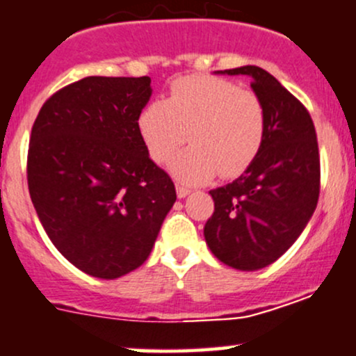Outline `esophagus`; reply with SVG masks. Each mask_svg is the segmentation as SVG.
Wrapping results in <instances>:
<instances>
[{
	"instance_id": "esophagus-1",
	"label": "esophagus",
	"mask_w": 356,
	"mask_h": 356,
	"mask_svg": "<svg viewBox=\"0 0 356 356\" xmlns=\"http://www.w3.org/2000/svg\"><path fill=\"white\" fill-rule=\"evenodd\" d=\"M175 191H177V196L179 197H186L191 193L188 188H184V186H181V184H177V188H175Z\"/></svg>"
}]
</instances>
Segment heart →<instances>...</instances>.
<instances>
[{"label": "heart", "instance_id": "obj_1", "mask_svg": "<svg viewBox=\"0 0 356 356\" xmlns=\"http://www.w3.org/2000/svg\"><path fill=\"white\" fill-rule=\"evenodd\" d=\"M148 155L165 163L189 138L193 147L172 162L186 182H204L218 172L234 179L256 160L266 138V109L259 97L225 78L193 74L172 81L163 102L138 114Z\"/></svg>", "mask_w": 356, "mask_h": 356}]
</instances>
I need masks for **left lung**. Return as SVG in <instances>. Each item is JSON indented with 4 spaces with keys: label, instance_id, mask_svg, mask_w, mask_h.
<instances>
[{
    "label": "left lung",
    "instance_id": "8db88e82",
    "mask_svg": "<svg viewBox=\"0 0 356 356\" xmlns=\"http://www.w3.org/2000/svg\"><path fill=\"white\" fill-rule=\"evenodd\" d=\"M223 73L249 74L266 109V138L241 177L209 191L215 211L204 238L227 266L254 271L283 256L312 216L321 189L319 147L309 111L266 70Z\"/></svg>",
    "mask_w": 356,
    "mask_h": 356
}]
</instances>
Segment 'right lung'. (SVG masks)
Segmentation results:
<instances>
[{
  "mask_svg": "<svg viewBox=\"0 0 356 356\" xmlns=\"http://www.w3.org/2000/svg\"><path fill=\"white\" fill-rule=\"evenodd\" d=\"M148 76H87L44 102L32 126L27 182L56 249L95 278L147 261L175 203L170 175L149 159L138 114Z\"/></svg>",
  "mask_w": 356,
  "mask_h": 356,
  "instance_id": "add662e5",
  "label": "right lung"
}]
</instances>
